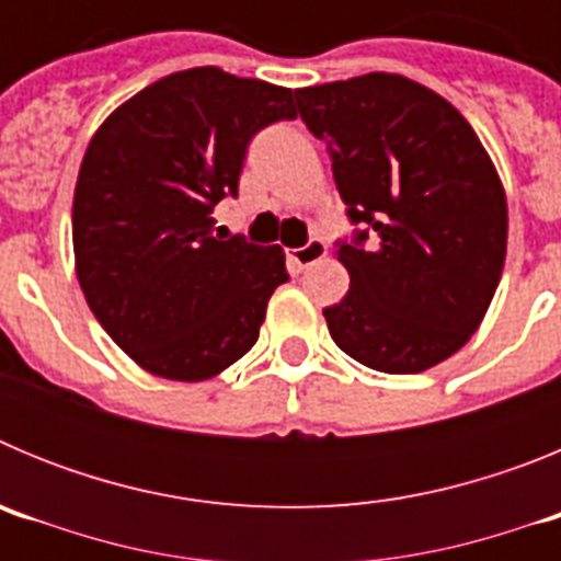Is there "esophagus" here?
<instances>
[{"label": "esophagus", "mask_w": 561, "mask_h": 561, "mask_svg": "<svg viewBox=\"0 0 561 561\" xmlns=\"http://www.w3.org/2000/svg\"><path fill=\"white\" fill-rule=\"evenodd\" d=\"M325 252H329V247L323 244V241H309L306 247H297V250H289V264L295 266L297 272L309 270L311 264H317V261H323Z\"/></svg>", "instance_id": "esophagus-1"}]
</instances>
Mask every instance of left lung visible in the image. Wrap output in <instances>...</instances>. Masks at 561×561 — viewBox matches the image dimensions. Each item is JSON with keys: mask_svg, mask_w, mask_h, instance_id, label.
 Segmentation results:
<instances>
[{"mask_svg": "<svg viewBox=\"0 0 561 561\" xmlns=\"http://www.w3.org/2000/svg\"><path fill=\"white\" fill-rule=\"evenodd\" d=\"M331 153L348 219L351 289L323 309L331 340L381 374H421L469 342L503 275L508 205L492 157L449 101L393 72L297 89ZM374 229L377 244L360 247Z\"/></svg>", "mask_w": 561, "mask_h": 561, "instance_id": "left-lung-1", "label": "left lung"}]
</instances>
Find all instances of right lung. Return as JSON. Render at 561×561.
<instances>
[{
    "instance_id": "1",
    "label": "right lung",
    "mask_w": 561,
    "mask_h": 561,
    "mask_svg": "<svg viewBox=\"0 0 561 561\" xmlns=\"http://www.w3.org/2000/svg\"><path fill=\"white\" fill-rule=\"evenodd\" d=\"M291 89L193 67L153 81L101 123L76 182L72 247L89 309L142 370L205 381L255 345L280 247L213 232L255 131L295 121Z\"/></svg>"
}]
</instances>
